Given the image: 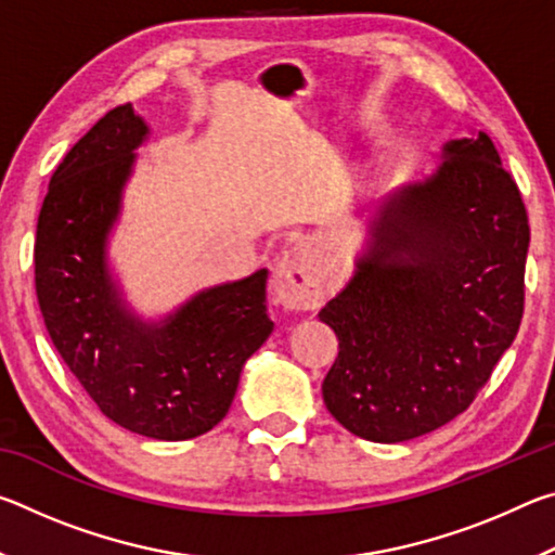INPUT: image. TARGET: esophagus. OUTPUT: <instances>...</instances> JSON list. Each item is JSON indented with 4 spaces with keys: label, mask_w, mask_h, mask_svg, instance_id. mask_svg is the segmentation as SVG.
I'll list each match as a JSON object with an SVG mask.
<instances>
[{
    "label": "esophagus",
    "mask_w": 555,
    "mask_h": 555,
    "mask_svg": "<svg viewBox=\"0 0 555 555\" xmlns=\"http://www.w3.org/2000/svg\"><path fill=\"white\" fill-rule=\"evenodd\" d=\"M271 286L276 304L291 311H313L325 298V281L304 244H294L281 255Z\"/></svg>",
    "instance_id": "obj_1"
}]
</instances>
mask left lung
Segmentation results:
<instances>
[{"label":"left lung","mask_w":555,"mask_h":555,"mask_svg":"<svg viewBox=\"0 0 555 555\" xmlns=\"http://www.w3.org/2000/svg\"><path fill=\"white\" fill-rule=\"evenodd\" d=\"M372 234L370 257L318 313L340 340L323 401L350 434L401 443L460 416L514 343L529 215L480 131L393 193Z\"/></svg>","instance_id":"left-lung-1"}]
</instances>
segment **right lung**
Masks as SVG:
<instances>
[{
  "label": "right lung",
  "mask_w": 555,
  "mask_h": 555,
  "mask_svg": "<svg viewBox=\"0 0 555 555\" xmlns=\"http://www.w3.org/2000/svg\"><path fill=\"white\" fill-rule=\"evenodd\" d=\"M146 125L117 105L51 176L34 244V279L55 350L117 426L156 440L208 434L230 411L244 362L274 331L267 269L201 291L158 325L119 306L105 240Z\"/></svg>",
  "instance_id": "add662e5"
}]
</instances>
